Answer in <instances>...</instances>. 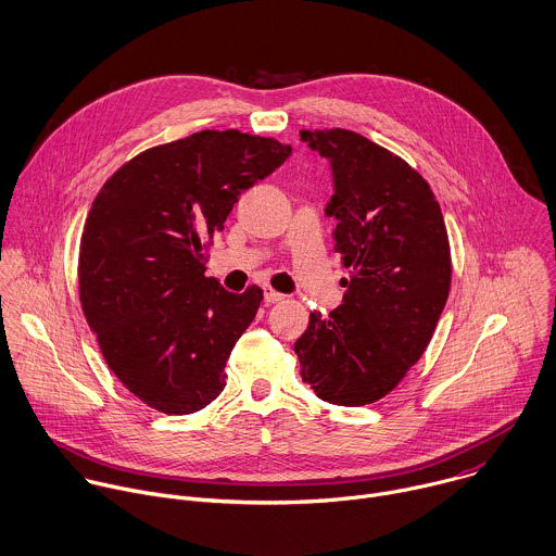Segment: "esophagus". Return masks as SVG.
Wrapping results in <instances>:
<instances>
[{
	"instance_id": "obj_1",
	"label": "esophagus",
	"mask_w": 556,
	"mask_h": 556,
	"mask_svg": "<svg viewBox=\"0 0 556 556\" xmlns=\"http://www.w3.org/2000/svg\"><path fill=\"white\" fill-rule=\"evenodd\" d=\"M263 298H265L267 304H276V302H282V300H285V295L278 293L276 289H271V287H265V289H263Z\"/></svg>"
}]
</instances>
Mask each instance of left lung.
I'll return each mask as SVG.
<instances>
[{
	"label": "left lung",
	"mask_w": 556,
	"mask_h": 556,
	"mask_svg": "<svg viewBox=\"0 0 556 556\" xmlns=\"http://www.w3.org/2000/svg\"><path fill=\"white\" fill-rule=\"evenodd\" d=\"M330 163L334 252L350 267L343 302L311 313L293 350L317 397L363 406L419 361L450 291V245L428 182L400 156L352 130H302Z\"/></svg>",
	"instance_id": "8db88e82"
}]
</instances>
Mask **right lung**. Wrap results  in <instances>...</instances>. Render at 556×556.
I'll list each match as a JSON object with an SVG mask.
<instances>
[{"label": "right lung", "instance_id": "1", "mask_svg": "<svg viewBox=\"0 0 556 556\" xmlns=\"http://www.w3.org/2000/svg\"><path fill=\"white\" fill-rule=\"evenodd\" d=\"M289 156L274 139L202 130L135 156L96 198L80 302L109 367L148 406L189 415L226 387V361L263 291L230 293L206 278L204 241Z\"/></svg>", "mask_w": 556, "mask_h": 556}]
</instances>
